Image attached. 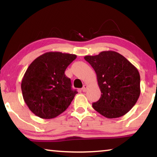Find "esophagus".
Wrapping results in <instances>:
<instances>
[{
  "label": "esophagus",
  "instance_id": "obj_1",
  "mask_svg": "<svg viewBox=\"0 0 157 157\" xmlns=\"http://www.w3.org/2000/svg\"><path fill=\"white\" fill-rule=\"evenodd\" d=\"M87 87H88V86H87L86 84H84V86H83V87H82V91H83V92H86V89H87Z\"/></svg>",
  "mask_w": 157,
  "mask_h": 157
}]
</instances>
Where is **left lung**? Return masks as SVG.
I'll use <instances>...</instances> for the list:
<instances>
[{
    "label": "left lung",
    "mask_w": 157,
    "mask_h": 157,
    "mask_svg": "<svg viewBox=\"0 0 157 157\" xmlns=\"http://www.w3.org/2000/svg\"><path fill=\"white\" fill-rule=\"evenodd\" d=\"M95 71L101 91L94 109L108 118H119L136 104L140 94V74L125 57L115 51L84 57Z\"/></svg>",
    "instance_id": "1"
}]
</instances>
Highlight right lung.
Returning a JSON list of instances; mask_svg holds the SVG:
<instances>
[{"mask_svg":"<svg viewBox=\"0 0 157 157\" xmlns=\"http://www.w3.org/2000/svg\"><path fill=\"white\" fill-rule=\"evenodd\" d=\"M75 55L48 52L40 55L28 66L21 82L25 102L34 114L44 119L54 118L71 105L76 90L65 75Z\"/></svg>","mask_w":157,"mask_h":157,"instance_id":"1","label":"right lung"}]
</instances>
